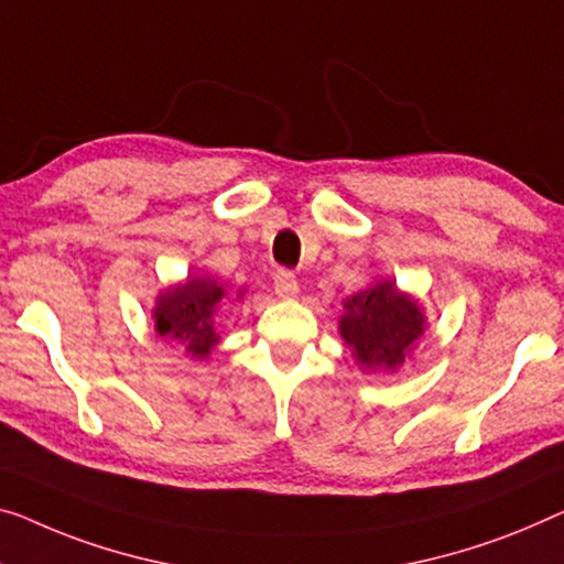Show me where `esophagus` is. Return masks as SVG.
<instances>
[{
	"label": "esophagus",
	"mask_w": 564,
	"mask_h": 564,
	"mask_svg": "<svg viewBox=\"0 0 564 564\" xmlns=\"http://www.w3.org/2000/svg\"><path fill=\"white\" fill-rule=\"evenodd\" d=\"M273 289H275V293H279L281 299L296 296V291H299L296 275H293L289 268H279V271L273 273Z\"/></svg>",
	"instance_id": "1"
}]
</instances>
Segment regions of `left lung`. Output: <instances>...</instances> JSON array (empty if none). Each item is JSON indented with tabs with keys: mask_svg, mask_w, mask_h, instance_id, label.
<instances>
[{
	"mask_svg": "<svg viewBox=\"0 0 564 564\" xmlns=\"http://www.w3.org/2000/svg\"><path fill=\"white\" fill-rule=\"evenodd\" d=\"M347 314L339 329L359 365L369 369H392L405 359V351L423 334V314L415 301L398 291L394 281H382L375 289L347 299Z\"/></svg>",
	"mask_w": 564,
	"mask_h": 564,
	"instance_id": "obj_1",
	"label": "left lung"
}]
</instances>
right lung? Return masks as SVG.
<instances>
[{
  "instance_id": "1",
  "label": "right lung",
  "mask_w": 564,
  "mask_h": 564,
  "mask_svg": "<svg viewBox=\"0 0 564 564\" xmlns=\"http://www.w3.org/2000/svg\"><path fill=\"white\" fill-rule=\"evenodd\" d=\"M223 296L225 289L213 279H189L180 289L162 293L154 314L159 336L182 341L195 357L209 355L217 344L213 314Z\"/></svg>"
}]
</instances>
